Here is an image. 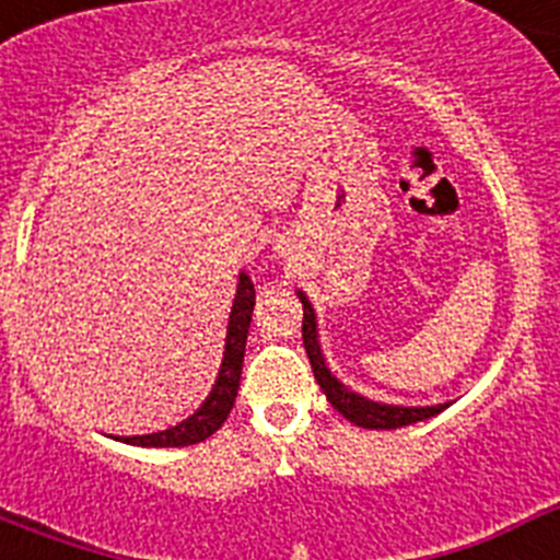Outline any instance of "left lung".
Segmentation results:
<instances>
[{
  "mask_svg": "<svg viewBox=\"0 0 560 560\" xmlns=\"http://www.w3.org/2000/svg\"><path fill=\"white\" fill-rule=\"evenodd\" d=\"M300 303H303V341L305 353H308L311 370H314L316 384L323 387V393L328 395L330 407L339 415L355 423L361 429H400L409 427V423H418V420L434 418L438 412L448 407V404H438V407H393V404H378V400H370L364 395L353 393L336 378L334 373L325 364V355L319 350V339H316V314L311 308L308 296L303 291H296Z\"/></svg>",
  "mask_w": 560,
  "mask_h": 560,
  "instance_id": "left-lung-1",
  "label": "left lung"
}]
</instances>
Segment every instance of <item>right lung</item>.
Masks as SVG:
<instances>
[{"mask_svg":"<svg viewBox=\"0 0 560 560\" xmlns=\"http://www.w3.org/2000/svg\"><path fill=\"white\" fill-rule=\"evenodd\" d=\"M252 308H255V285H252L249 275L241 271L237 277V291L232 300L230 325H226V345H224V361H221L219 378L212 384V393L207 395L196 412L187 420L176 423V427L165 429V432L153 434H137V438H117L131 446L145 448H171V446H192L201 443L210 434L221 429V423L230 415L232 404H235L237 384H241V370H244V350H246V334H249Z\"/></svg>","mask_w":560,"mask_h":560,"instance_id":"add662e5","label":"right lung"}]
</instances>
